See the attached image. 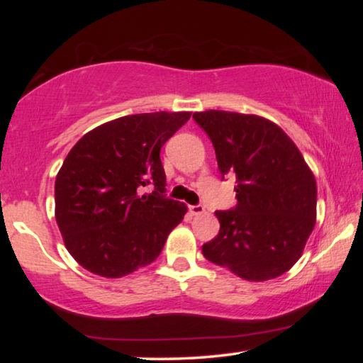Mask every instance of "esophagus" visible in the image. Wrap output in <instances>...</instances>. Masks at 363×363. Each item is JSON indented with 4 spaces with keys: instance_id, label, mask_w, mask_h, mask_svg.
Listing matches in <instances>:
<instances>
[{
    "instance_id": "34e87169",
    "label": "esophagus",
    "mask_w": 363,
    "mask_h": 363,
    "mask_svg": "<svg viewBox=\"0 0 363 363\" xmlns=\"http://www.w3.org/2000/svg\"><path fill=\"white\" fill-rule=\"evenodd\" d=\"M189 211L192 213L194 216H196V214L205 213V206H203V205H190V206H189Z\"/></svg>"
}]
</instances>
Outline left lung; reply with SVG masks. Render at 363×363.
<instances>
[{
    "label": "left lung",
    "instance_id": "obj_1",
    "mask_svg": "<svg viewBox=\"0 0 363 363\" xmlns=\"http://www.w3.org/2000/svg\"><path fill=\"white\" fill-rule=\"evenodd\" d=\"M194 120L211 139L223 179L237 177V205L216 211L220 229L203 256L251 281L285 274L315 225V179L298 147L262 116L206 110Z\"/></svg>",
    "mask_w": 363,
    "mask_h": 363
}]
</instances>
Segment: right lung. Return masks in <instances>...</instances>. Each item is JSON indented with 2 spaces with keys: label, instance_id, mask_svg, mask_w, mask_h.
<instances>
[{
  "label": "right lung",
  "instance_id": "obj_1",
  "mask_svg": "<svg viewBox=\"0 0 363 363\" xmlns=\"http://www.w3.org/2000/svg\"><path fill=\"white\" fill-rule=\"evenodd\" d=\"M190 112L128 115L78 140L56 177V220L86 270L118 279L153 262L187 206L168 199L160 150ZM154 186L152 194L142 189Z\"/></svg>",
  "mask_w": 363,
  "mask_h": 363
}]
</instances>
